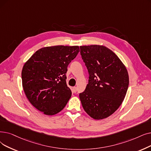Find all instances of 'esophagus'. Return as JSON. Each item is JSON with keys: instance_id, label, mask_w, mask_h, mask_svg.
<instances>
[{"instance_id": "1", "label": "esophagus", "mask_w": 151, "mask_h": 151, "mask_svg": "<svg viewBox=\"0 0 151 151\" xmlns=\"http://www.w3.org/2000/svg\"><path fill=\"white\" fill-rule=\"evenodd\" d=\"M73 93H76V91H77V88L76 87H73Z\"/></svg>"}]
</instances>
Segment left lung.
Here are the masks:
<instances>
[{"label": "left lung", "instance_id": "1", "mask_svg": "<svg viewBox=\"0 0 151 151\" xmlns=\"http://www.w3.org/2000/svg\"><path fill=\"white\" fill-rule=\"evenodd\" d=\"M89 80L80 93L84 110L96 120L106 119L120 106L129 84L127 70L113 51L99 45L80 46Z\"/></svg>", "mask_w": 151, "mask_h": 151}]
</instances>
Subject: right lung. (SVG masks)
Returning <instances> with one entry per match:
<instances>
[{
  "instance_id": "right-lung-1",
  "label": "right lung",
  "mask_w": 151,
  "mask_h": 151,
  "mask_svg": "<svg viewBox=\"0 0 151 151\" xmlns=\"http://www.w3.org/2000/svg\"><path fill=\"white\" fill-rule=\"evenodd\" d=\"M79 52V46L43 47L24 63L22 72L23 90L38 110L53 115L66 106L71 96L66 82L67 67Z\"/></svg>"
}]
</instances>
